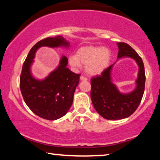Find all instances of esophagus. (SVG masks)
<instances>
[{
	"instance_id": "1",
	"label": "esophagus",
	"mask_w": 160,
	"mask_h": 160,
	"mask_svg": "<svg viewBox=\"0 0 160 160\" xmlns=\"http://www.w3.org/2000/svg\"><path fill=\"white\" fill-rule=\"evenodd\" d=\"M80 80H81V81H87V80H88V78H86V77H85V76H83V75H82V76H80Z\"/></svg>"
}]
</instances>
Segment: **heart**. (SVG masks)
<instances>
[{
  "label": "heart",
  "instance_id": "heart-1",
  "mask_svg": "<svg viewBox=\"0 0 160 160\" xmlns=\"http://www.w3.org/2000/svg\"><path fill=\"white\" fill-rule=\"evenodd\" d=\"M111 53L103 47L88 46L80 48L76 55L69 57V63L73 68H79L81 63L85 64V71L91 75L101 74L109 66Z\"/></svg>",
  "mask_w": 160,
  "mask_h": 160
}]
</instances>
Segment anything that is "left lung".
<instances>
[{"instance_id":"1","label":"left lung","mask_w":160,"mask_h":160,"mask_svg":"<svg viewBox=\"0 0 160 160\" xmlns=\"http://www.w3.org/2000/svg\"><path fill=\"white\" fill-rule=\"evenodd\" d=\"M117 58H131L139 67L135 82L136 88L128 93H121L112 82L111 72L113 64L102 72L101 75L91 79V99L94 109L103 118L118 120L128 117L138 107L145 90V73L142 58L133 48L123 42L117 43Z\"/></svg>"}]
</instances>
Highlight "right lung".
Listing matches in <instances>:
<instances>
[{"label":"right lung","mask_w":160,"mask_h":160,"mask_svg":"<svg viewBox=\"0 0 160 160\" xmlns=\"http://www.w3.org/2000/svg\"><path fill=\"white\" fill-rule=\"evenodd\" d=\"M69 46L70 43L62 36L47 37L31 48L23 63L20 78L22 95L32 112L47 120H56L68 112L80 75L68 68V58L65 56H62L57 68L44 80L32 76L31 66L40 47L68 48Z\"/></svg>","instance_id":"right-lung-1"}]
</instances>
